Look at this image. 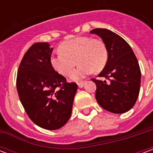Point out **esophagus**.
Masks as SVG:
<instances>
[{"mask_svg":"<svg viewBox=\"0 0 153 153\" xmlns=\"http://www.w3.org/2000/svg\"><path fill=\"white\" fill-rule=\"evenodd\" d=\"M83 85H84V82H79L78 83V86H79V88H83Z\"/></svg>","mask_w":153,"mask_h":153,"instance_id":"obj_1","label":"esophagus"}]
</instances>
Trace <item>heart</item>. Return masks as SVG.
I'll return each instance as SVG.
<instances>
[{
  "mask_svg": "<svg viewBox=\"0 0 153 153\" xmlns=\"http://www.w3.org/2000/svg\"><path fill=\"white\" fill-rule=\"evenodd\" d=\"M59 51L51 56V65L56 72L68 76L76 62L79 64L70 75L73 81H79L93 70L102 71L108 60V51L103 41L88 36L65 41L59 46Z\"/></svg>",
  "mask_w": 153,
  "mask_h": 153,
  "instance_id": "b5f03b06",
  "label": "heart"
}]
</instances>
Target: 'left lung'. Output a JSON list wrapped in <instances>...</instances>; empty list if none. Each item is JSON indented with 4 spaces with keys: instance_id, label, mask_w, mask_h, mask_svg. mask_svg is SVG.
Masks as SVG:
<instances>
[{
    "instance_id": "obj_1",
    "label": "left lung",
    "mask_w": 153,
    "mask_h": 153,
    "mask_svg": "<svg viewBox=\"0 0 153 153\" xmlns=\"http://www.w3.org/2000/svg\"><path fill=\"white\" fill-rule=\"evenodd\" d=\"M102 38L108 51L106 66L98 74L104 80L96 83V99L103 109L115 114L127 112L138 99L141 71L138 60L127 42L106 28L90 31Z\"/></svg>"
}]
</instances>
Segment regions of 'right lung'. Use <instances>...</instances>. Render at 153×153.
Listing matches in <instances>:
<instances>
[{"mask_svg": "<svg viewBox=\"0 0 153 153\" xmlns=\"http://www.w3.org/2000/svg\"><path fill=\"white\" fill-rule=\"evenodd\" d=\"M53 48L47 42L30 47L19 67L16 87L19 100L31 120L49 130L69 120L78 86L54 70L50 59Z\"/></svg>", "mask_w": 153, "mask_h": 153, "instance_id": "obj_1", "label": "right lung"}]
</instances>
